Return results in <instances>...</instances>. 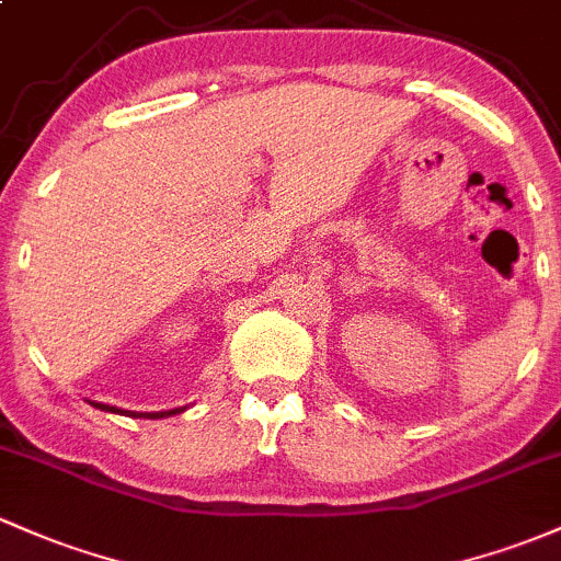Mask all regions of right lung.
Masks as SVG:
<instances>
[{
    "label": "right lung",
    "mask_w": 561,
    "mask_h": 561,
    "mask_svg": "<svg viewBox=\"0 0 561 561\" xmlns=\"http://www.w3.org/2000/svg\"><path fill=\"white\" fill-rule=\"evenodd\" d=\"M95 407L99 409H110V412H119V409H114V407H104V403H95ZM179 409H173V412H158V414H147V417H165V414H176Z\"/></svg>",
    "instance_id": "right-lung-1"
}]
</instances>
